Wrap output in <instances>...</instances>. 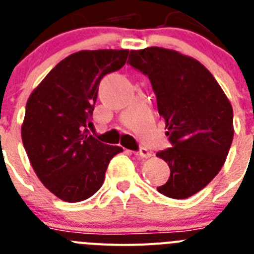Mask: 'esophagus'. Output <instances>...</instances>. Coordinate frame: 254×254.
<instances>
[{"mask_svg":"<svg viewBox=\"0 0 254 254\" xmlns=\"http://www.w3.org/2000/svg\"><path fill=\"white\" fill-rule=\"evenodd\" d=\"M134 153H135V156H138V157L140 158H148L152 156L151 151H148V149H145V148H140L139 151L134 152Z\"/></svg>","mask_w":254,"mask_h":254,"instance_id":"34e87169","label":"esophagus"}]
</instances>
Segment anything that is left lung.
Masks as SVG:
<instances>
[{
	"instance_id": "1",
	"label": "left lung",
	"mask_w": 254,
	"mask_h": 254,
	"mask_svg": "<svg viewBox=\"0 0 254 254\" xmlns=\"http://www.w3.org/2000/svg\"><path fill=\"white\" fill-rule=\"evenodd\" d=\"M127 63L151 80L173 144L156 154L170 167L169 180L157 190L185 199L202 190L224 166L234 136L230 101L199 61L178 51L133 50Z\"/></svg>"
}]
</instances>
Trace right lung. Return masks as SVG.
Segmentation results:
<instances>
[{
	"instance_id": "obj_1",
	"label": "right lung",
	"mask_w": 254,
	"mask_h": 254,
	"mask_svg": "<svg viewBox=\"0 0 254 254\" xmlns=\"http://www.w3.org/2000/svg\"><path fill=\"white\" fill-rule=\"evenodd\" d=\"M127 50L79 51L51 70L28 98L21 139L35 174L65 202L102 187L110 161L123 152L89 135L101 79L125 65Z\"/></svg>"
}]
</instances>
